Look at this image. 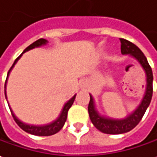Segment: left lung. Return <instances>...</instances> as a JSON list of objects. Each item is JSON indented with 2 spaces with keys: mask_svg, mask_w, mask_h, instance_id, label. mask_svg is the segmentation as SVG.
Listing matches in <instances>:
<instances>
[{
  "mask_svg": "<svg viewBox=\"0 0 157 157\" xmlns=\"http://www.w3.org/2000/svg\"><path fill=\"white\" fill-rule=\"evenodd\" d=\"M121 42V53L128 55L137 60L144 70L146 76L145 92L142 98L140 104L132 113L127 114L122 119L111 118L106 115H102L99 113L95 105V101L91 94L90 101L88 104V114L93 124L100 131L105 134H122L132 131L143 118L146 110L149 107L153 94V73L148 60L142 51L126 39L120 38Z\"/></svg>",
  "mask_w": 157,
  "mask_h": 157,
  "instance_id": "1",
  "label": "left lung"
}]
</instances>
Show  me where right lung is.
<instances>
[{
    "instance_id": "add662e5",
    "label": "right lung",
    "mask_w": 157,
    "mask_h": 157,
    "mask_svg": "<svg viewBox=\"0 0 157 157\" xmlns=\"http://www.w3.org/2000/svg\"><path fill=\"white\" fill-rule=\"evenodd\" d=\"M47 44L48 40L44 39V38L38 39L37 41H35V42L33 43L32 44H30L28 47L25 48V50L23 51V52L21 53V55H20L18 58H16V60L14 61V63L12 65L11 69L9 70L8 73H7V80H6V82H5V97H6L7 101V92H6V89H7V88H6V87H7V79H8V76H9V75H10L11 70H13V68L14 67V65L17 63V62H18L19 59L22 56L23 53L28 52L30 50H33L34 48H38L40 47V46H43V45H45V44ZM75 96H76V94H75L74 96L72 97L70 100H69V101L65 103L64 105H63V109H62V111L60 112V113L58 115V117H57L55 120H53V121L50 122V123L45 124H27L25 123V122H23V121H21L20 119L17 118V116H16V115L14 114V113L13 112V110H12L11 106H10L9 103H8V101H7V104H8V106H9V108H10L12 115H13V119H14V121H15L16 123H17V124H18L23 131H25V132L30 133V134L35 135V136H52V135L56 134V132H59L61 129L63 127L65 122H66V119H67L68 111H69V109L71 107V105H73L75 99Z\"/></svg>"
}]
</instances>
